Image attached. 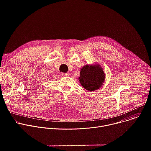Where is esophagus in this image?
<instances>
[{
	"mask_svg": "<svg viewBox=\"0 0 151 151\" xmlns=\"http://www.w3.org/2000/svg\"><path fill=\"white\" fill-rule=\"evenodd\" d=\"M61 75H62V76H69V74L68 73H62Z\"/></svg>",
	"mask_w": 151,
	"mask_h": 151,
	"instance_id": "1",
	"label": "esophagus"
}]
</instances>
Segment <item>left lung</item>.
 I'll return each mask as SVG.
<instances>
[{
	"label": "left lung",
	"instance_id": "left-lung-1",
	"mask_svg": "<svg viewBox=\"0 0 151 151\" xmlns=\"http://www.w3.org/2000/svg\"><path fill=\"white\" fill-rule=\"evenodd\" d=\"M79 81L82 87L88 91H95L103 84L105 74L99 64L85 65L81 69Z\"/></svg>",
	"mask_w": 151,
	"mask_h": 151
}]
</instances>
